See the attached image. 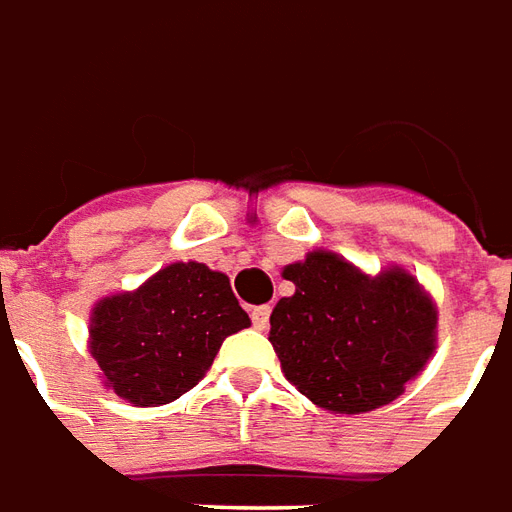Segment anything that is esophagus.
Returning <instances> with one entry per match:
<instances>
[{
  "label": "esophagus",
  "mask_w": 512,
  "mask_h": 512,
  "mask_svg": "<svg viewBox=\"0 0 512 512\" xmlns=\"http://www.w3.org/2000/svg\"><path fill=\"white\" fill-rule=\"evenodd\" d=\"M270 311L273 308L270 306H256L253 311H250V320H253V328H259V331H264L267 325H270Z\"/></svg>",
  "instance_id": "esophagus-1"
}]
</instances>
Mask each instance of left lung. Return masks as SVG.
<instances>
[{"label":"left lung","instance_id":"obj_1","mask_svg":"<svg viewBox=\"0 0 512 512\" xmlns=\"http://www.w3.org/2000/svg\"><path fill=\"white\" fill-rule=\"evenodd\" d=\"M295 295L270 314L289 383L317 408L366 413L397 400L436 350V306L402 267L366 275L331 250L286 264Z\"/></svg>","mask_w":512,"mask_h":512}]
</instances>
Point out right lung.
<instances>
[{
	"label": "right lung",
	"instance_id": "1",
	"mask_svg": "<svg viewBox=\"0 0 512 512\" xmlns=\"http://www.w3.org/2000/svg\"><path fill=\"white\" fill-rule=\"evenodd\" d=\"M248 325L228 275L206 264L176 262L140 289L93 306L90 353L118 397L154 408L190 391L223 339Z\"/></svg>",
	"mask_w": 512,
	"mask_h": 512
}]
</instances>
